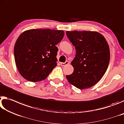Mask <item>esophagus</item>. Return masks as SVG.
Returning a JSON list of instances; mask_svg holds the SVG:
<instances>
[{"instance_id": "esophagus-1", "label": "esophagus", "mask_w": 124, "mask_h": 124, "mask_svg": "<svg viewBox=\"0 0 124 124\" xmlns=\"http://www.w3.org/2000/svg\"><path fill=\"white\" fill-rule=\"evenodd\" d=\"M60 64H61V65L64 66H66L68 64H69V62L68 61H66V62H61Z\"/></svg>"}]
</instances>
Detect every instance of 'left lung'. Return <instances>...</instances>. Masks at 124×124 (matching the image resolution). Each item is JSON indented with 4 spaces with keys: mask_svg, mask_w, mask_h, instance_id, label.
<instances>
[{
    "mask_svg": "<svg viewBox=\"0 0 124 124\" xmlns=\"http://www.w3.org/2000/svg\"><path fill=\"white\" fill-rule=\"evenodd\" d=\"M75 46V57L71 62L74 72L66 78L80 90L97 84L106 72L110 61V49L102 34L96 31H66Z\"/></svg>",
    "mask_w": 124,
    "mask_h": 124,
    "instance_id": "8db88e82",
    "label": "left lung"
}]
</instances>
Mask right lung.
Segmentation results:
<instances>
[{"instance_id": "obj_1", "label": "right lung", "mask_w": 124, "mask_h": 124, "mask_svg": "<svg viewBox=\"0 0 124 124\" xmlns=\"http://www.w3.org/2000/svg\"><path fill=\"white\" fill-rule=\"evenodd\" d=\"M64 35V31L50 29L28 30L20 34L14 46V56L24 78L35 82L47 78L57 65L56 45Z\"/></svg>"}]
</instances>
